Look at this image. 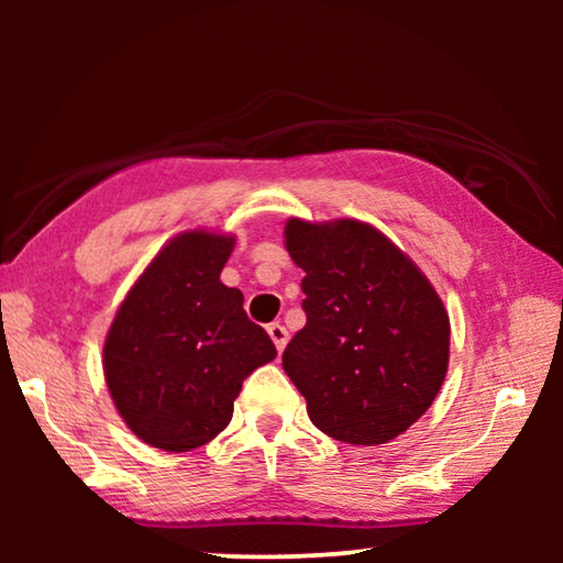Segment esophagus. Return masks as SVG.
<instances>
[{
	"label": "esophagus",
	"instance_id": "esophagus-1",
	"mask_svg": "<svg viewBox=\"0 0 563 563\" xmlns=\"http://www.w3.org/2000/svg\"><path fill=\"white\" fill-rule=\"evenodd\" d=\"M268 335L271 340L275 342V347H278V352H283V347L288 345V330H285L280 322H271L268 325Z\"/></svg>",
	"mask_w": 563,
	"mask_h": 563
}]
</instances>
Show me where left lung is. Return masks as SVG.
<instances>
[{
  "instance_id": "8db88e82",
  "label": "left lung",
  "mask_w": 563,
  "mask_h": 563,
  "mask_svg": "<svg viewBox=\"0 0 563 563\" xmlns=\"http://www.w3.org/2000/svg\"><path fill=\"white\" fill-rule=\"evenodd\" d=\"M305 271V328L283 352L312 424L347 444H385L415 424L444 383L450 316L432 283L377 228L285 223Z\"/></svg>"
}]
</instances>
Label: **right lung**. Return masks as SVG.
<instances>
[{
	"instance_id": "add662e5",
	"label": "right lung",
	"mask_w": 563,
	"mask_h": 563,
	"mask_svg": "<svg viewBox=\"0 0 563 563\" xmlns=\"http://www.w3.org/2000/svg\"><path fill=\"white\" fill-rule=\"evenodd\" d=\"M231 235L180 233L129 290L103 345V375L119 415L146 444L188 452L233 417L243 379L275 360L273 340L247 320L243 292L221 283Z\"/></svg>"
}]
</instances>
